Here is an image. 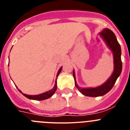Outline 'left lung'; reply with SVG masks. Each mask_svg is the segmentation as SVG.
<instances>
[{
	"label": "left lung",
	"mask_w": 130,
	"mask_h": 130,
	"mask_svg": "<svg viewBox=\"0 0 130 130\" xmlns=\"http://www.w3.org/2000/svg\"><path fill=\"white\" fill-rule=\"evenodd\" d=\"M100 35L104 39L107 46L112 51L113 55L114 70L112 75L107 81L101 86L96 88H81L77 84L75 71H73V75L75 79V84L77 88L83 95L88 97H99L106 94L111 90L117 78L120 76L122 71V61H121V49L119 43L115 37L113 32L109 29L106 28L100 32Z\"/></svg>",
	"instance_id": "8db88e82"
}]
</instances>
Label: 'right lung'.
<instances>
[{
  "label": "right lung",
  "mask_w": 130,
  "mask_h": 130,
  "mask_svg": "<svg viewBox=\"0 0 130 130\" xmlns=\"http://www.w3.org/2000/svg\"><path fill=\"white\" fill-rule=\"evenodd\" d=\"M62 68H60L59 69V71H58V73H57V78L58 75L60 74V73L62 71ZM57 78H56V80H55V84L54 87L53 88V89H52L51 90L48 91H46V92L43 93H41V94H39V95H26V94L23 93L22 91H21L20 90H19V91L24 95L26 97H27L28 99H32V100H36V101H42V100H45V99H47L50 98L52 97V95L55 93V92L56 91V90H57Z\"/></svg>",
  "instance_id": "right-lung-1"
}]
</instances>
